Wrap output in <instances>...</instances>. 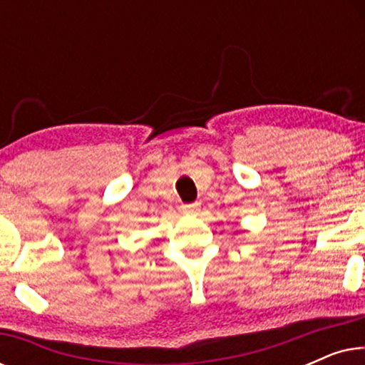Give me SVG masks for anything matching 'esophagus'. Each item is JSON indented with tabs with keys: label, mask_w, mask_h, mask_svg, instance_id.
<instances>
[{
	"label": "esophagus",
	"mask_w": 365,
	"mask_h": 365,
	"mask_svg": "<svg viewBox=\"0 0 365 365\" xmlns=\"http://www.w3.org/2000/svg\"><path fill=\"white\" fill-rule=\"evenodd\" d=\"M199 211H201V202H191V204H184L182 206L184 214H197Z\"/></svg>",
	"instance_id": "1"
}]
</instances>
